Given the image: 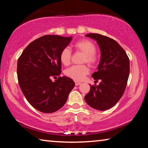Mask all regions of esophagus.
I'll return each mask as SVG.
<instances>
[{"instance_id":"obj_1","label":"esophagus","mask_w":148,"mask_h":148,"mask_svg":"<svg viewBox=\"0 0 148 148\" xmlns=\"http://www.w3.org/2000/svg\"><path fill=\"white\" fill-rule=\"evenodd\" d=\"M81 84V83H80V82H75V85H76V86H79V85H80Z\"/></svg>"}]
</instances>
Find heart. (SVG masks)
<instances>
[{
	"instance_id": "1",
	"label": "heart",
	"mask_w": 148,
	"mask_h": 148,
	"mask_svg": "<svg viewBox=\"0 0 148 148\" xmlns=\"http://www.w3.org/2000/svg\"><path fill=\"white\" fill-rule=\"evenodd\" d=\"M74 48L77 51H81L84 54V62H87L89 64L95 65L97 62L96 56V46L92 42L88 40H81L76 42L74 45ZM72 53L68 47H65L60 53V61L64 66H68L71 61ZM89 69L86 65H74L66 69L64 72L65 75L75 81H82L86 75L89 74Z\"/></svg>"
}]
</instances>
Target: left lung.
<instances>
[{
	"instance_id": "1",
	"label": "left lung",
	"mask_w": 148,
	"mask_h": 148,
	"mask_svg": "<svg viewBox=\"0 0 148 148\" xmlns=\"http://www.w3.org/2000/svg\"><path fill=\"white\" fill-rule=\"evenodd\" d=\"M86 36L96 40L101 49L97 71L92 74L95 82L99 79L101 82L99 86H91L84 99L92 108L106 110L113 107L124 93L129 76V59L114 39L96 33Z\"/></svg>"
}]
</instances>
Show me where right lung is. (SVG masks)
Here are the masks:
<instances>
[{
  "instance_id": "obj_1",
  "label": "right lung",
  "mask_w": 148,
  "mask_h": 148,
  "mask_svg": "<svg viewBox=\"0 0 148 148\" xmlns=\"http://www.w3.org/2000/svg\"><path fill=\"white\" fill-rule=\"evenodd\" d=\"M72 37L45 35L30 43L17 61L20 88L31 106L43 113H53L64 106L75 84L62 76L60 53Z\"/></svg>"
}]
</instances>
